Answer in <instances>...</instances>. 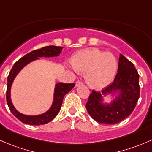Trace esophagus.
Masks as SVG:
<instances>
[{
    "label": "esophagus",
    "instance_id": "34e87169",
    "mask_svg": "<svg viewBox=\"0 0 152 152\" xmlns=\"http://www.w3.org/2000/svg\"><path fill=\"white\" fill-rule=\"evenodd\" d=\"M75 85H76V86H80L83 85V82L80 80H77Z\"/></svg>",
    "mask_w": 152,
    "mask_h": 152
}]
</instances>
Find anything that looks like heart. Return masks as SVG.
<instances>
[{
	"label": "heart",
	"instance_id": "heart-1",
	"mask_svg": "<svg viewBox=\"0 0 152 152\" xmlns=\"http://www.w3.org/2000/svg\"><path fill=\"white\" fill-rule=\"evenodd\" d=\"M72 66L76 72H86V80L89 86L101 89L113 80L117 61L110 52H103L95 48H87L75 54Z\"/></svg>",
	"mask_w": 152,
	"mask_h": 152
}]
</instances>
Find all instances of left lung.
Listing matches in <instances>:
<instances>
[{
	"label": "left lung",
	"instance_id": "left-lung-1",
	"mask_svg": "<svg viewBox=\"0 0 152 152\" xmlns=\"http://www.w3.org/2000/svg\"><path fill=\"white\" fill-rule=\"evenodd\" d=\"M120 92L110 105L101 102V95ZM140 96L139 75L133 64L120 55L118 72L114 80L102 91L93 90L86 107L92 118L101 124H115L129 116L135 107Z\"/></svg>",
	"mask_w": 152,
	"mask_h": 152
}]
</instances>
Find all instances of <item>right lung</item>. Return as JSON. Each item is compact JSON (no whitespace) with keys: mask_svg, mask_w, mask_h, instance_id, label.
<instances>
[{"mask_svg":"<svg viewBox=\"0 0 152 152\" xmlns=\"http://www.w3.org/2000/svg\"><path fill=\"white\" fill-rule=\"evenodd\" d=\"M62 47L57 46H46L40 49L35 50L31 53L25 55L23 58L19 59L18 61L14 64L9 72L7 79V88H6V102L9 107V110L18 119L23 123L28 124L31 125H42L51 121L57 115L61 107L63 102L64 96L66 94L72 89L75 86V83H58L56 85L54 94V101H53L52 107L49 110L45 113L38 115H26L18 112L12 104L10 98L11 86L13 83L14 79L18 74L19 72L26 65L29 64L31 61L38 59L39 57H54L58 56L62 50Z\"/></svg>","mask_w":152,"mask_h":152,"instance_id":"right-lung-1","label":"right lung"}]
</instances>
